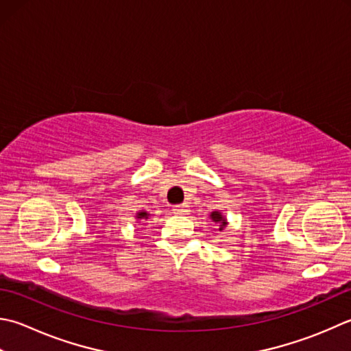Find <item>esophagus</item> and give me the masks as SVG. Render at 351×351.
<instances>
[{
	"mask_svg": "<svg viewBox=\"0 0 351 351\" xmlns=\"http://www.w3.org/2000/svg\"><path fill=\"white\" fill-rule=\"evenodd\" d=\"M173 213H175V215H187V213H189V205H185V204L175 205Z\"/></svg>",
	"mask_w": 351,
	"mask_h": 351,
	"instance_id": "1",
	"label": "esophagus"
}]
</instances>
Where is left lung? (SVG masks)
<instances>
[{
    "instance_id": "obj_1",
    "label": "left lung",
    "mask_w": 351,
    "mask_h": 351,
    "mask_svg": "<svg viewBox=\"0 0 351 351\" xmlns=\"http://www.w3.org/2000/svg\"><path fill=\"white\" fill-rule=\"evenodd\" d=\"M211 221L213 222H216V223H219V230H223L225 228V225H226V222H225V217H222V215L219 211H213L211 213Z\"/></svg>"
}]
</instances>
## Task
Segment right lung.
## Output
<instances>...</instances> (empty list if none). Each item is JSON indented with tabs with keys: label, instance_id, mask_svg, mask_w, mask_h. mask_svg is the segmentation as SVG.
I'll list each match as a JSON object with an SVG mask.
<instances>
[{
	"label": "right lung",
	"instance_id": "add662e5",
	"mask_svg": "<svg viewBox=\"0 0 351 351\" xmlns=\"http://www.w3.org/2000/svg\"><path fill=\"white\" fill-rule=\"evenodd\" d=\"M138 217H140V219H143V217H146V219H147V213H146V211H141V213H138Z\"/></svg>",
	"mask_w": 351,
	"mask_h": 351
}]
</instances>
